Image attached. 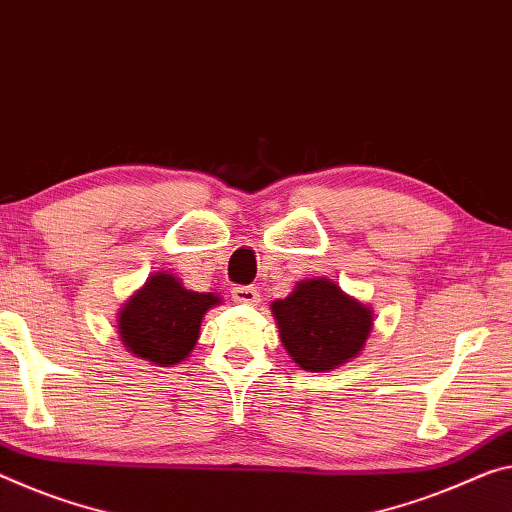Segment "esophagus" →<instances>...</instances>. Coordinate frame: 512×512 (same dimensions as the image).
Returning <instances> with one entry per match:
<instances>
[{
	"label": "esophagus",
	"mask_w": 512,
	"mask_h": 512,
	"mask_svg": "<svg viewBox=\"0 0 512 512\" xmlns=\"http://www.w3.org/2000/svg\"><path fill=\"white\" fill-rule=\"evenodd\" d=\"M232 298L243 305H257L259 303V291L255 287H234Z\"/></svg>",
	"instance_id": "34e87169"
}]
</instances>
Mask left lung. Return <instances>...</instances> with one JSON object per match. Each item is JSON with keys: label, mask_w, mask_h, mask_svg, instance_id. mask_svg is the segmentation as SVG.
I'll use <instances>...</instances> for the list:
<instances>
[{"label": "left lung", "mask_w": 512, "mask_h": 512, "mask_svg": "<svg viewBox=\"0 0 512 512\" xmlns=\"http://www.w3.org/2000/svg\"><path fill=\"white\" fill-rule=\"evenodd\" d=\"M280 342L303 371L326 373L362 353L373 330V310L330 278L296 282L271 303Z\"/></svg>", "instance_id": "1"}]
</instances>
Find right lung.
Returning a JSON list of instances; mask_svg holds the SVG:
<instances>
[{"instance_id": "1", "label": "right lung", "mask_w": 512, "mask_h": 512, "mask_svg": "<svg viewBox=\"0 0 512 512\" xmlns=\"http://www.w3.org/2000/svg\"><path fill=\"white\" fill-rule=\"evenodd\" d=\"M221 303L214 291L186 289L177 275L157 271L118 310L120 342L134 358L152 367H173L189 358L202 319Z\"/></svg>"}]
</instances>
